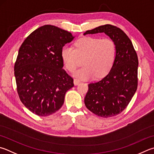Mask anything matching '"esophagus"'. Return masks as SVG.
Here are the masks:
<instances>
[{
	"label": "esophagus",
	"mask_w": 154,
	"mask_h": 154,
	"mask_svg": "<svg viewBox=\"0 0 154 154\" xmlns=\"http://www.w3.org/2000/svg\"><path fill=\"white\" fill-rule=\"evenodd\" d=\"M73 82H74L75 85H77L78 84H79L80 81L79 79H75L74 81H73Z\"/></svg>",
	"instance_id": "1"
}]
</instances>
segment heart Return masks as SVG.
<instances>
[{
	"instance_id": "heart-1",
	"label": "heart",
	"mask_w": 154,
	"mask_h": 154,
	"mask_svg": "<svg viewBox=\"0 0 154 154\" xmlns=\"http://www.w3.org/2000/svg\"><path fill=\"white\" fill-rule=\"evenodd\" d=\"M116 48L109 38L84 37L76 41L75 48L66 46L61 51V58L66 69L70 72L76 69L79 57L83 58V66L74 72L75 77L89 79L104 77L112 67L116 58Z\"/></svg>"
}]
</instances>
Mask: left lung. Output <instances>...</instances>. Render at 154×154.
Returning a JSON list of instances; mask_svg holds the SVG:
<instances>
[{"label": "left lung", "mask_w": 154, "mask_h": 154, "mask_svg": "<svg viewBox=\"0 0 154 154\" xmlns=\"http://www.w3.org/2000/svg\"><path fill=\"white\" fill-rule=\"evenodd\" d=\"M104 33L116 45V58L108 75L96 82L89 83L85 105L91 112L108 118L123 111L137 88L138 57L127 34L119 27L104 25L83 33Z\"/></svg>", "instance_id": "1"}]
</instances>
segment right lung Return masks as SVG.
<instances>
[{
	"instance_id": "add662e5",
	"label": "right lung",
	"mask_w": 154,
	"mask_h": 154,
	"mask_svg": "<svg viewBox=\"0 0 154 154\" xmlns=\"http://www.w3.org/2000/svg\"><path fill=\"white\" fill-rule=\"evenodd\" d=\"M71 33L46 25L30 33L19 50L14 66L17 90L33 114L46 116L62 107L73 79L63 69L61 51L74 39Z\"/></svg>"
}]
</instances>
